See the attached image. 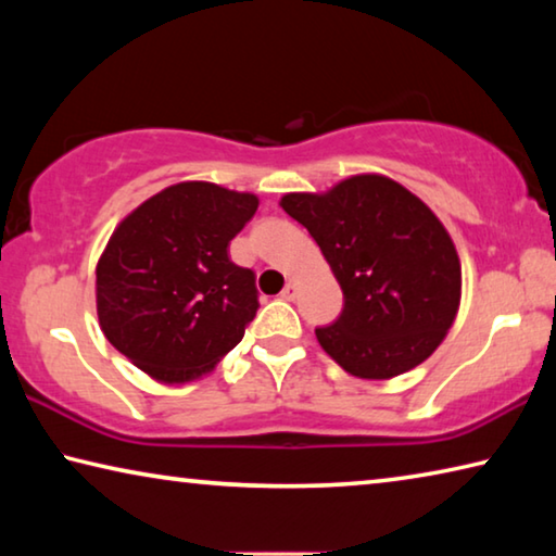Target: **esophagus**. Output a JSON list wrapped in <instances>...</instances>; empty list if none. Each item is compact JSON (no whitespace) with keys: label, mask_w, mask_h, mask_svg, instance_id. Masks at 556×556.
Returning a JSON list of instances; mask_svg holds the SVG:
<instances>
[{"label":"esophagus","mask_w":556,"mask_h":556,"mask_svg":"<svg viewBox=\"0 0 556 556\" xmlns=\"http://www.w3.org/2000/svg\"><path fill=\"white\" fill-rule=\"evenodd\" d=\"M296 291H299V285H296V281H289V285L285 287V291H281V299L294 301V299H296Z\"/></svg>","instance_id":"esophagus-1"}]
</instances>
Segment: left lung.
<instances>
[{"instance_id": "left-lung-1", "label": "left lung", "mask_w": 556, "mask_h": 556, "mask_svg": "<svg viewBox=\"0 0 556 556\" xmlns=\"http://www.w3.org/2000/svg\"><path fill=\"white\" fill-rule=\"evenodd\" d=\"M321 248L343 312L316 328L345 372L390 380L437 351L460 301V262L441 220L388 176L361 174L326 193L281 199Z\"/></svg>"}]
</instances>
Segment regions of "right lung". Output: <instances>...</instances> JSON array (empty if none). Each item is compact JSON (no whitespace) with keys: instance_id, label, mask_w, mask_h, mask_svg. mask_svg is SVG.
<instances>
[{"instance_id":"add662e5","label":"right lung","mask_w":556,"mask_h":556,"mask_svg":"<svg viewBox=\"0 0 556 556\" xmlns=\"http://www.w3.org/2000/svg\"><path fill=\"white\" fill-rule=\"evenodd\" d=\"M257 195L184 181L164 188L112 232L98 262V318L108 341L166 384L211 372L242 341L260 301L255 271L228 244Z\"/></svg>"}]
</instances>
